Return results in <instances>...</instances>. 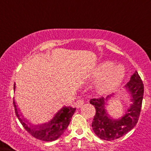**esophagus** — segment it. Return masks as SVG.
<instances>
[{
    "mask_svg": "<svg viewBox=\"0 0 151 151\" xmlns=\"http://www.w3.org/2000/svg\"><path fill=\"white\" fill-rule=\"evenodd\" d=\"M84 103L85 102H84L83 100H78V101L76 102L75 104H76V106L77 108H80V107H82V105L84 104Z\"/></svg>",
    "mask_w": 151,
    "mask_h": 151,
    "instance_id": "obj_1",
    "label": "esophagus"
}]
</instances>
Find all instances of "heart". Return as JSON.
<instances>
[{
	"instance_id": "obj_1",
	"label": "heart",
	"mask_w": 151,
	"mask_h": 151,
	"mask_svg": "<svg viewBox=\"0 0 151 151\" xmlns=\"http://www.w3.org/2000/svg\"><path fill=\"white\" fill-rule=\"evenodd\" d=\"M125 76V69L121 64L104 61L96 66L91 79L95 81V88L101 94H110L120 86Z\"/></svg>"
}]
</instances>
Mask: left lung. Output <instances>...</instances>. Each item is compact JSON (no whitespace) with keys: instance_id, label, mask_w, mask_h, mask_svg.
Segmentation results:
<instances>
[{"instance_id":"1","label":"left lung","mask_w":151,"mask_h":151,"mask_svg":"<svg viewBox=\"0 0 151 151\" xmlns=\"http://www.w3.org/2000/svg\"><path fill=\"white\" fill-rule=\"evenodd\" d=\"M126 92L130 96L131 104L127 111L119 119H113L108 114L106 105L110 95L90 100V104L94 106L96 113L92 122V129L96 135L102 140L113 141L127 134L134 127L138 121L144 95V85L138 72L132 76L130 81L125 85Z\"/></svg>"}]
</instances>
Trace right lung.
Segmentation results:
<instances>
[{"instance_id":"obj_1","label":"right lung","mask_w":151,"mask_h":151,"mask_svg":"<svg viewBox=\"0 0 151 151\" xmlns=\"http://www.w3.org/2000/svg\"><path fill=\"white\" fill-rule=\"evenodd\" d=\"M16 85H14V91ZM13 105L15 108L16 115L18 117L19 120L24 129L34 138L43 141H53L58 139L68 127L72 117L76 111V108L65 106L61 108L49 122L38 125H33L30 123L26 118H21L20 116L22 114L19 113L14 100Z\"/></svg>"}]
</instances>
